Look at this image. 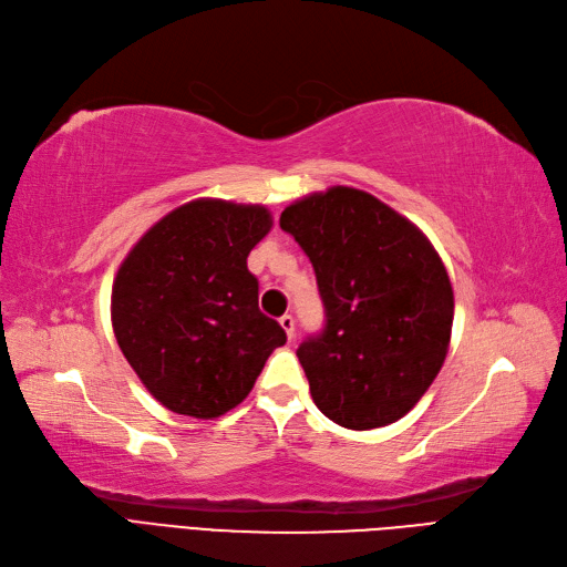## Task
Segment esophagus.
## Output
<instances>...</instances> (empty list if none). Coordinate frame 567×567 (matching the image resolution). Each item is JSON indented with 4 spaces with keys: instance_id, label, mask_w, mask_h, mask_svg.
Returning a JSON list of instances; mask_svg holds the SVG:
<instances>
[{
    "instance_id": "obj_1",
    "label": "esophagus",
    "mask_w": 567,
    "mask_h": 567,
    "mask_svg": "<svg viewBox=\"0 0 567 567\" xmlns=\"http://www.w3.org/2000/svg\"><path fill=\"white\" fill-rule=\"evenodd\" d=\"M279 323H281V328L286 330V336H288V340H292V338H296V319H292L290 315H284V317L279 319Z\"/></svg>"
}]
</instances>
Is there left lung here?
I'll return each instance as SVG.
<instances>
[{"label":"left lung","mask_w":567,"mask_h":567,"mask_svg":"<svg viewBox=\"0 0 567 567\" xmlns=\"http://www.w3.org/2000/svg\"><path fill=\"white\" fill-rule=\"evenodd\" d=\"M315 267L326 328L298 347L309 392L340 426H386L413 408L445 361L453 286L424 234L373 194L330 187L279 220Z\"/></svg>","instance_id":"obj_1"}]
</instances>
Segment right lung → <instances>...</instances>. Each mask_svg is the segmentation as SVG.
Masks as SVG:
<instances>
[{
	"label": "right lung",
	"instance_id": "obj_1",
	"mask_svg": "<svg viewBox=\"0 0 567 567\" xmlns=\"http://www.w3.org/2000/svg\"><path fill=\"white\" fill-rule=\"evenodd\" d=\"M271 229L260 204L194 199L154 223L112 286V328L147 392L213 420L256 384L284 328L258 307L246 258Z\"/></svg>",
	"mask_w": 567,
	"mask_h": 567
}]
</instances>
